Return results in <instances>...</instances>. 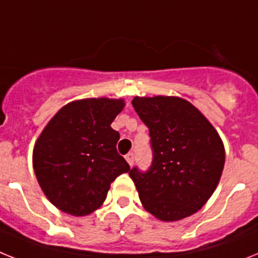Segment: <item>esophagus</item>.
I'll return each instance as SVG.
<instances>
[{"label": "esophagus", "mask_w": 258, "mask_h": 258, "mask_svg": "<svg viewBox=\"0 0 258 258\" xmlns=\"http://www.w3.org/2000/svg\"><path fill=\"white\" fill-rule=\"evenodd\" d=\"M125 160H127V162H128L130 165H133L134 160H135V155H134L133 152L127 153V155H125Z\"/></svg>", "instance_id": "obj_1"}]
</instances>
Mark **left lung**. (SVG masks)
I'll list each match as a JSON object with an SVG mask.
<instances>
[{"mask_svg":"<svg viewBox=\"0 0 258 258\" xmlns=\"http://www.w3.org/2000/svg\"><path fill=\"white\" fill-rule=\"evenodd\" d=\"M148 127L152 164L130 170L144 209L164 222L196 214L209 201L224 168L219 134L197 107L179 97H135Z\"/></svg>","mask_w":258,"mask_h":258,"instance_id":"obj_1","label":"left lung"}]
</instances>
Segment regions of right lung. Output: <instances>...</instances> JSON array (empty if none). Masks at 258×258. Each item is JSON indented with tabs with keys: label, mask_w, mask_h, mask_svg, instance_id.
<instances>
[{
	"label": "right lung",
	"mask_w": 258,
	"mask_h": 258,
	"mask_svg": "<svg viewBox=\"0 0 258 258\" xmlns=\"http://www.w3.org/2000/svg\"><path fill=\"white\" fill-rule=\"evenodd\" d=\"M123 107V99L73 101L56 112L36 140V179L62 213L85 216L96 211L112 181L130 170L116 151L119 133L111 128Z\"/></svg>",
	"instance_id": "obj_1"
}]
</instances>
